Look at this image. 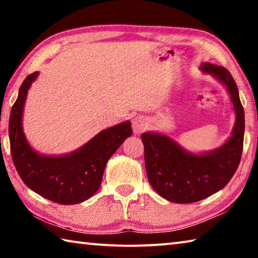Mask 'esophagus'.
Wrapping results in <instances>:
<instances>
[{
  "label": "esophagus",
  "instance_id": "34e87169",
  "mask_svg": "<svg viewBox=\"0 0 258 258\" xmlns=\"http://www.w3.org/2000/svg\"><path fill=\"white\" fill-rule=\"evenodd\" d=\"M147 125H148V119L145 116L139 115L132 119V127H133V132L135 134L142 133L143 131L147 128Z\"/></svg>",
  "mask_w": 258,
  "mask_h": 258
}]
</instances>
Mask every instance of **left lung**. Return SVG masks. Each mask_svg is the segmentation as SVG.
Masks as SVG:
<instances>
[{
  "label": "left lung",
  "instance_id": "8db88e82",
  "mask_svg": "<svg viewBox=\"0 0 258 258\" xmlns=\"http://www.w3.org/2000/svg\"><path fill=\"white\" fill-rule=\"evenodd\" d=\"M202 69L228 87L237 119L230 138L220 149L206 155H191L165 135L143 133L147 176L155 191L169 202L190 204L205 199L228 184L241 159L244 111L237 84L228 69L204 63Z\"/></svg>",
  "mask_w": 258,
  "mask_h": 258
}]
</instances>
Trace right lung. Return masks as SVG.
I'll list each match as a JSON object with an SVG mask.
<instances>
[{"label": "right lung", "mask_w": 258, "mask_h": 258, "mask_svg": "<svg viewBox=\"0 0 258 258\" xmlns=\"http://www.w3.org/2000/svg\"><path fill=\"white\" fill-rule=\"evenodd\" d=\"M37 75L33 73L25 78L11 109L9 138L12 160L25 184L42 197L61 205L82 203L92 197L101 185L107 161L132 135L131 123L125 121L102 131L71 155H37L28 146L21 127L26 95Z\"/></svg>", "instance_id": "add662e5"}]
</instances>
